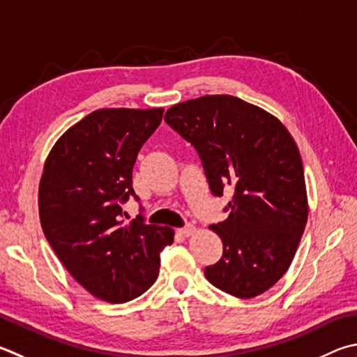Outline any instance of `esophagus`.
I'll return each instance as SVG.
<instances>
[{
    "label": "esophagus",
    "mask_w": 357,
    "mask_h": 357,
    "mask_svg": "<svg viewBox=\"0 0 357 357\" xmlns=\"http://www.w3.org/2000/svg\"><path fill=\"white\" fill-rule=\"evenodd\" d=\"M178 232H179L181 236L189 237V236L193 234V232H195V226H193V225H187V226H184V228H181Z\"/></svg>",
    "instance_id": "34e87169"
}]
</instances>
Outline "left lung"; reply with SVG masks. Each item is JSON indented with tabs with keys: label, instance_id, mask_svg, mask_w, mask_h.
Here are the masks:
<instances>
[{
	"label": "left lung",
	"instance_id": "left-lung-1",
	"mask_svg": "<svg viewBox=\"0 0 357 357\" xmlns=\"http://www.w3.org/2000/svg\"><path fill=\"white\" fill-rule=\"evenodd\" d=\"M164 120L198 151L213 195L234 190L229 217L209 226L223 256L204 268L207 281L237 298L264 294L290 267L307 222L294 137L275 115L231 95L178 102Z\"/></svg>",
	"mask_w": 357,
	"mask_h": 357
}]
</instances>
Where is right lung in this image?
Listing matches in <instances>:
<instances>
[{"mask_svg": "<svg viewBox=\"0 0 357 357\" xmlns=\"http://www.w3.org/2000/svg\"><path fill=\"white\" fill-rule=\"evenodd\" d=\"M162 115V107L98 109L67 129L45 160L43 234L68 273L102 301L126 303L150 289L160 251L173 243L172 228L140 215L125 223L121 209L135 197V159Z\"/></svg>", "mask_w": 357, "mask_h": 357, "instance_id": "right-lung-1", "label": "right lung"}]
</instances>
